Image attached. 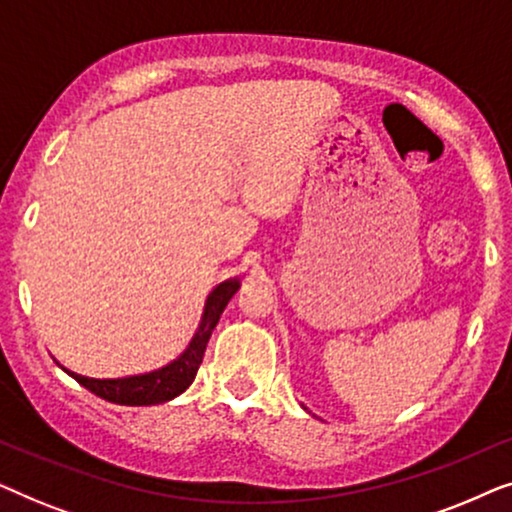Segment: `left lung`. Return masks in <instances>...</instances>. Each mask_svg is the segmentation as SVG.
Masks as SVG:
<instances>
[{
	"mask_svg": "<svg viewBox=\"0 0 512 512\" xmlns=\"http://www.w3.org/2000/svg\"><path fill=\"white\" fill-rule=\"evenodd\" d=\"M305 410H307V408H305Z\"/></svg>",
	"mask_w": 512,
	"mask_h": 512,
	"instance_id": "obj_1",
	"label": "left lung"
}]
</instances>
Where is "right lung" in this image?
<instances>
[{"instance_id":"add662e5","label":"right lung","mask_w":512,"mask_h":512,"mask_svg":"<svg viewBox=\"0 0 512 512\" xmlns=\"http://www.w3.org/2000/svg\"><path fill=\"white\" fill-rule=\"evenodd\" d=\"M240 289V279H226V282L216 284L212 293L205 300V310H202V319L198 324V331L193 333L188 347L181 352L177 359L167 363L163 368L151 370V373L142 375H128V377H114V380H97V377H86L67 370L65 366H58L65 370L69 377H74L76 382L83 384L88 391H93L95 396L104 398L109 403L118 405H158L167 403L172 398L191 387V382L198 375V368L205 356L207 342L212 338V331L219 324L223 310H226L228 300L235 296Z\"/></svg>"}]
</instances>
